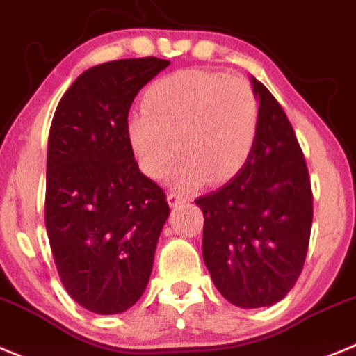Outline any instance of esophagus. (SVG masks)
Instances as JSON below:
<instances>
[{
    "mask_svg": "<svg viewBox=\"0 0 356 356\" xmlns=\"http://www.w3.org/2000/svg\"><path fill=\"white\" fill-rule=\"evenodd\" d=\"M166 198H168V202H170V206H177V204H184L186 202V197L175 193V191H170V193L166 195Z\"/></svg>",
    "mask_w": 356,
    "mask_h": 356,
    "instance_id": "esophagus-1",
    "label": "esophagus"
}]
</instances>
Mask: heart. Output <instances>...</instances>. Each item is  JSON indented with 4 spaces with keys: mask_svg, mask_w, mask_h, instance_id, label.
<instances>
[{
    "mask_svg": "<svg viewBox=\"0 0 356 356\" xmlns=\"http://www.w3.org/2000/svg\"><path fill=\"white\" fill-rule=\"evenodd\" d=\"M257 95L248 81L216 70L188 69L158 79L143 110L126 120V138L150 179L165 177L177 150L179 188L220 184L241 170L259 134Z\"/></svg>",
    "mask_w": 356,
    "mask_h": 356,
    "instance_id": "obj_1",
    "label": "heart"
}]
</instances>
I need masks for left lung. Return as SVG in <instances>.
I'll list each match as a JSON object with an SVG mask.
<instances>
[{
    "mask_svg": "<svg viewBox=\"0 0 356 356\" xmlns=\"http://www.w3.org/2000/svg\"><path fill=\"white\" fill-rule=\"evenodd\" d=\"M259 134L241 170L197 198L202 255L216 289L241 309L280 302L302 273L312 229V190L293 126L271 92L252 78Z\"/></svg>",
    "mask_w": 356,
    "mask_h": 356,
    "instance_id": "left-lung-1",
    "label": "left lung"
}]
</instances>
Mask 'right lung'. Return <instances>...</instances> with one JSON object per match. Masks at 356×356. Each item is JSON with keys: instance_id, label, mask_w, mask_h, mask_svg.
I'll list each match as a JSON object with an SVG mask.
<instances>
[{"instance_id": "1", "label": "right lung", "mask_w": 356, "mask_h": 356, "mask_svg": "<svg viewBox=\"0 0 356 356\" xmlns=\"http://www.w3.org/2000/svg\"><path fill=\"white\" fill-rule=\"evenodd\" d=\"M168 60H115L85 70L54 111L47 142L46 230L60 280L95 314H120L149 284L170 207L126 138L134 97Z\"/></svg>"}]
</instances>
